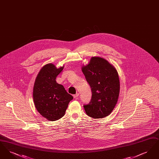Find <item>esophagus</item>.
Masks as SVG:
<instances>
[{"label": "esophagus", "mask_w": 159, "mask_h": 159, "mask_svg": "<svg viewBox=\"0 0 159 159\" xmlns=\"http://www.w3.org/2000/svg\"><path fill=\"white\" fill-rule=\"evenodd\" d=\"M79 93H77L76 94H75V95H73V97H74L75 98H77L79 97Z\"/></svg>", "instance_id": "34e87169"}]
</instances>
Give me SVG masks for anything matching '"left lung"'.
Masks as SVG:
<instances>
[{
    "label": "left lung",
    "instance_id": "1",
    "mask_svg": "<svg viewBox=\"0 0 159 159\" xmlns=\"http://www.w3.org/2000/svg\"><path fill=\"white\" fill-rule=\"evenodd\" d=\"M82 71L92 91L89 104L83 107L88 116L93 119L104 118L113 110L117 104L120 81L117 70L107 61L92 57Z\"/></svg>",
    "mask_w": 159,
    "mask_h": 159
}]
</instances>
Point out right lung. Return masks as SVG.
<instances>
[{"mask_svg":"<svg viewBox=\"0 0 159 159\" xmlns=\"http://www.w3.org/2000/svg\"><path fill=\"white\" fill-rule=\"evenodd\" d=\"M63 68H57L52 64H46L41 68L34 84V106L39 113L51 121L64 116L70 101L73 99L55 80Z\"/></svg>","mask_w":159,"mask_h":159,"instance_id":"obj_1","label":"right lung"}]
</instances>
